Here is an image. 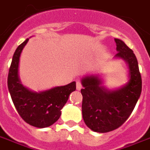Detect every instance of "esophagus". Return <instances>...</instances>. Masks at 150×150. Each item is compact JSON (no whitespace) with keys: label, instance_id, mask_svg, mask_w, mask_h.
<instances>
[{"label":"esophagus","instance_id":"34e87169","mask_svg":"<svg viewBox=\"0 0 150 150\" xmlns=\"http://www.w3.org/2000/svg\"><path fill=\"white\" fill-rule=\"evenodd\" d=\"M76 89L78 90H80L82 89V84H81L79 81H77V83H76Z\"/></svg>","mask_w":150,"mask_h":150}]
</instances>
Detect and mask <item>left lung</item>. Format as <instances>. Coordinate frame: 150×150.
Segmentation results:
<instances>
[{"mask_svg":"<svg viewBox=\"0 0 150 150\" xmlns=\"http://www.w3.org/2000/svg\"><path fill=\"white\" fill-rule=\"evenodd\" d=\"M116 58L123 59L129 67L128 83L119 89L104 87L98 75H86L82 79L83 120L92 131L106 133L120 127L135 107L142 92V77L134 52L120 39L115 38Z\"/></svg>","mask_w":150,"mask_h":150,"instance_id":"1","label":"left lung"}]
</instances>
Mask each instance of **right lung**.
<instances>
[{"label":"right lung","instance_id":"add662e5","mask_svg":"<svg viewBox=\"0 0 150 150\" xmlns=\"http://www.w3.org/2000/svg\"><path fill=\"white\" fill-rule=\"evenodd\" d=\"M29 38L15 51L8 76V87L13 104L21 118L30 125L44 128L57 122L70 93L76 89L75 82L42 92H33L23 86L19 77V57Z\"/></svg>","mask_w":150,"mask_h":150}]
</instances>
